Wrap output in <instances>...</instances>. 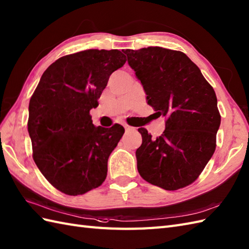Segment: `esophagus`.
Returning <instances> with one entry per match:
<instances>
[{
    "mask_svg": "<svg viewBox=\"0 0 249 249\" xmlns=\"http://www.w3.org/2000/svg\"><path fill=\"white\" fill-rule=\"evenodd\" d=\"M124 129H125V131H133V130H135L134 128H132V126H130V125H128V124H124Z\"/></svg>",
    "mask_w": 249,
    "mask_h": 249,
    "instance_id": "1",
    "label": "esophagus"
}]
</instances>
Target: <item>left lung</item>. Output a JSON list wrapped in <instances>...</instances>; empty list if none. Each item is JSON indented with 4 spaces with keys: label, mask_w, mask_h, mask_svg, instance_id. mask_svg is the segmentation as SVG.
I'll list each match as a JSON object with an SVG mask.
<instances>
[{
    "label": "left lung",
    "mask_w": 249,
    "mask_h": 249,
    "mask_svg": "<svg viewBox=\"0 0 249 249\" xmlns=\"http://www.w3.org/2000/svg\"><path fill=\"white\" fill-rule=\"evenodd\" d=\"M141 80L148 105L166 117V129L153 138L138 129L137 170L148 183L165 190L192 184L216 147L221 115L214 89L184 53L150 46L123 51Z\"/></svg>",
    "instance_id": "1"
}]
</instances>
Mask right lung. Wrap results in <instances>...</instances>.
Listing matches in <instances>:
<instances>
[{
  "mask_svg": "<svg viewBox=\"0 0 249 249\" xmlns=\"http://www.w3.org/2000/svg\"><path fill=\"white\" fill-rule=\"evenodd\" d=\"M126 61L118 50H87L56 60L42 75L29 101L33 159L50 183L80 196L104 183L107 160L124 129L95 126L90 108L113 71Z\"/></svg>",
  "mask_w": 249,
  "mask_h": 249,
  "instance_id": "add662e5",
  "label": "right lung"
}]
</instances>
